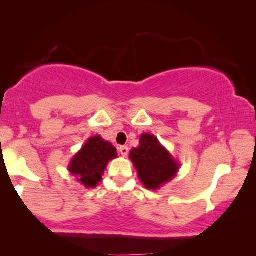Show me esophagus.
I'll list each match as a JSON object with an SVG mask.
<instances>
[{
    "instance_id": "34e87169",
    "label": "esophagus",
    "mask_w": 256,
    "mask_h": 256,
    "mask_svg": "<svg viewBox=\"0 0 256 256\" xmlns=\"http://www.w3.org/2000/svg\"><path fill=\"white\" fill-rule=\"evenodd\" d=\"M118 151L120 152V154L123 156V157H126V156L128 154V148L126 146H120L118 148Z\"/></svg>"
}]
</instances>
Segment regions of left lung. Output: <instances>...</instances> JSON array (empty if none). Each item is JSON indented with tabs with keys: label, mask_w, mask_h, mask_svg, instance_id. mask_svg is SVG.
Here are the masks:
<instances>
[{
	"label": "left lung",
	"mask_w": 256,
	"mask_h": 256,
	"mask_svg": "<svg viewBox=\"0 0 256 256\" xmlns=\"http://www.w3.org/2000/svg\"><path fill=\"white\" fill-rule=\"evenodd\" d=\"M130 159L146 188L159 190L178 172L180 164L154 134L144 133L138 146L130 152Z\"/></svg>",
	"instance_id": "1"
}]
</instances>
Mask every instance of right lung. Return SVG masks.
<instances>
[{
	"mask_svg": "<svg viewBox=\"0 0 256 256\" xmlns=\"http://www.w3.org/2000/svg\"><path fill=\"white\" fill-rule=\"evenodd\" d=\"M115 158H118L115 146L100 136H94L89 138L73 156L68 170L84 188H94L102 182L108 162Z\"/></svg>",
	"mask_w": 256,
	"mask_h": 256,
	"instance_id": "right-lung-1",
	"label": "right lung"
}]
</instances>
